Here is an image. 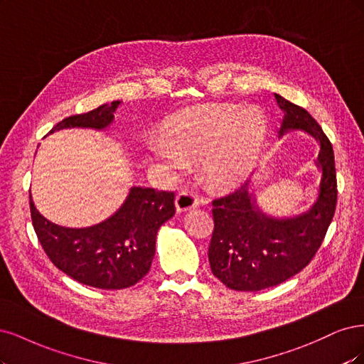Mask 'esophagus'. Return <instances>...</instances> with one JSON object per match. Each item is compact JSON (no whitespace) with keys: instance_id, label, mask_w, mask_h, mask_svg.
<instances>
[{"instance_id":"obj_1","label":"esophagus","mask_w":364,"mask_h":364,"mask_svg":"<svg viewBox=\"0 0 364 364\" xmlns=\"http://www.w3.org/2000/svg\"><path fill=\"white\" fill-rule=\"evenodd\" d=\"M198 207V198L192 192H181L175 196V212L186 213Z\"/></svg>"}]
</instances>
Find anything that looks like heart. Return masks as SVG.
Segmentation results:
<instances>
[{
    "mask_svg": "<svg viewBox=\"0 0 364 364\" xmlns=\"http://www.w3.org/2000/svg\"><path fill=\"white\" fill-rule=\"evenodd\" d=\"M269 122L255 107L239 104L204 105L180 112L168 121L165 139L151 144L154 159L172 169L186 159L199 160L205 178L234 187L251 177L263 156Z\"/></svg>",
    "mask_w": 364,
    "mask_h": 364,
    "instance_id": "b5f03b06",
    "label": "heart"
}]
</instances>
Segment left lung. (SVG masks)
Segmentation results:
<instances>
[{
    "mask_svg": "<svg viewBox=\"0 0 364 364\" xmlns=\"http://www.w3.org/2000/svg\"><path fill=\"white\" fill-rule=\"evenodd\" d=\"M275 98L284 116L279 139L291 132L311 136L319 145L314 165L321 178L313 203L296 215L275 216L259 203V180L213 201L215 232L208 248L212 272L232 290L257 291L284 283L306 267L330 227L337 203L334 151L321 125L299 105Z\"/></svg>",
    "mask_w": 364,
    "mask_h": 364,
    "instance_id": "obj_1",
    "label": "left lung"
}]
</instances>
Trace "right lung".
<instances>
[{"label":"right lung","mask_w":364,"mask_h":364,"mask_svg":"<svg viewBox=\"0 0 364 364\" xmlns=\"http://www.w3.org/2000/svg\"><path fill=\"white\" fill-rule=\"evenodd\" d=\"M121 104L113 101L69 116L50 134L66 128L109 130ZM30 210L34 231L50 260L78 283L105 290L127 289L148 274L156 254L157 231L175 213L172 192L140 186H132L121 207L90 227L54 224L39 213L31 195Z\"/></svg>","instance_id":"1"}]
</instances>
